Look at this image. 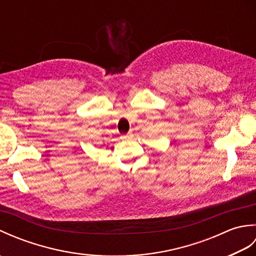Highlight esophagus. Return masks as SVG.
Segmentation results:
<instances>
[{"instance_id":"1","label":"esophagus","mask_w":256,"mask_h":256,"mask_svg":"<svg viewBox=\"0 0 256 256\" xmlns=\"http://www.w3.org/2000/svg\"><path fill=\"white\" fill-rule=\"evenodd\" d=\"M132 138H133V133L132 132H128V134L122 135V138L123 140H131Z\"/></svg>"}]
</instances>
